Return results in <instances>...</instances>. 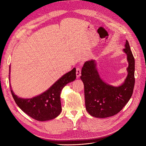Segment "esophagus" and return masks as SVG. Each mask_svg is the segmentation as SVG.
<instances>
[{"mask_svg": "<svg viewBox=\"0 0 146 146\" xmlns=\"http://www.w3.org/2000/svg\"><path fill=\"white\" fill-rule=\"evenodd\" d=\"M81 75V69L79 67L76 68V76L78 78H79Z\"/></svg>", "mask_w": 146, "mask_h": 146, "instance_id": "34e87169", "label": "esophagus"}]
</instances>
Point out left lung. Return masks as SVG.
<instances>
[{
  "mask_svg": "<svg viewBox=\"0 0 146 146\" xmlns=\"http://www.w3.org/2000/svg\"><path fill=\"white\" fill-rule=\"evenodd\" d=\"M124 51L128 61V75L124 82L118 87L106 84L101 79L95 60L84 64L80 79L85 88L86 109L90 115L100 118L115 115L131 98L135 83V60L127 40Z\"/></svg>",
  "mask_w": 146,
  "mask_h": 146,
  "instance_id": "obj_1",
  "label": "left lung"
}]
</instances>
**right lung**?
Returning a JSON list of instances; mask_svg holds the SVG:
<instances>
[{"label": "right lung", "instance_id": "add662e5", "mask_svg": "<svg viewBox=\"0 0 146 146\" xmlns=\"http://www.w3.org/2000/svg\"><path fill=\"white\" fill-rule=\"evenodd\" d=\"M76 78V68H73L54 83L47 90L30 99L19 98L14 94L11 85L10 89L14 101L28 116L37 121H48L56 118L61 113V90L67 83L74 81Z\"/></svg>", "mask_w": 146, "mask_h": 146}]
</instances>
